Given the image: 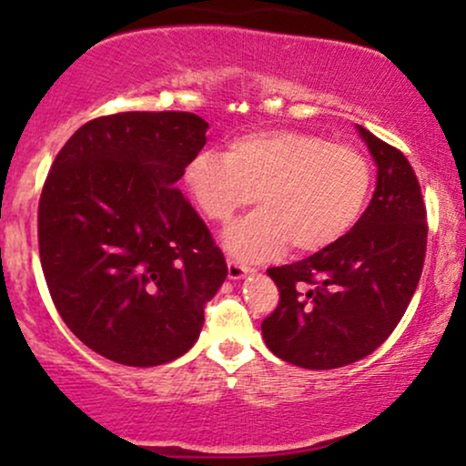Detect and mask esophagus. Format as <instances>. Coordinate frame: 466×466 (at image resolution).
Here are the masks:
<instances>
[{"mask_svg": "<svg viewBox=\"0 0 466 466\" xmlns=\"http://www.w3.org/2000/svg\"><path fill=\"white\" fill-rule=\"evenodd\" d=\"M248 274H249V267L234 263V260H228V276H229V280H240V278H245Z\"/></svg>", "mask_w": 466, "mask_h": 466, "instance_id": "esophagus-1", "label": "esophagus"}]
</instances>
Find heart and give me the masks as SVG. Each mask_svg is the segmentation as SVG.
<instances>
[{"label": "heart", "instance_id": "obj_1", "mask_svg": "<svg viewBox=\"0 0 466 466\" xmlns=\"http://www.w3.org/2000/svg\"><path fill=\"white\" fill-rule=\"evenodd\" d=\"M184 186L208 218L232 221L251 201L260 210L234 223L223 245L245 263L329 249L357 226L372 170L363 153L304 131L234 137L226 153L203 148L184 166Z\"/></svg>", "mask_w": 466, "mask_h": 466}]
</instances>
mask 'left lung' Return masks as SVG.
I'll use <instances>...</instances> for the list:
<instances>
[{
    "mask_svg": "<svg viewBox=\"0 0 466 466\" xmlns=\"http://www.w3.org/2000/svg\"><path fill=\"white\" fill-rule=\"evenodd\" d=\"M377 164L370 206L329 249L267 269L280 291L263 322L267 349L293 366L333 370L374 352L397 329L419 287L427 248L425 203L405 155L357 125Z\"/></svg>",
    "mask_w": 466,
    "mask_h": 466,
    "instance_id": "obj_1",
    "label": "left lung"
}]
</instances>
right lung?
<instances>
[{
    "label": "right lung",
    "mask_w": 466,
    "mask_h": 466,
    "mask_svg": "<svg viewBox=\"0 0 466 466\" xmlns=\"http://www.w3.org/2000/svg\"><path fill=\"white\" fill-rule=\"evenodd\" d=\"M206 131L186 111L96 117L58 151L41 192L39 254L56 311L122 366L186 355L228 278L206 223L175 188Z\"/></svg>",
    "instance_id": "obj_1"
}]
</instances>
